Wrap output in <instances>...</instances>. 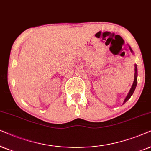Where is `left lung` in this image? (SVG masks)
<instances>
[{
    "instance_id": "obj_1",
    "label": "left lung",
    "mask_w": 151,
    "mask_h": 151,
    "mask_svg": "<svg viewBox=\"0 0 151 151\" xmlns=\"http://www.w3.org/2000/svg\"><path fill=\"white\" fill-rule=\"evenodd\" d=\"M129 48H130V52H131L133 54V51H132V50L131 49V47H130V46H129ZM134 78L133 83H132V85L131 86V88H130V91L128 92L127 96H126V97L125 98V99H124L123 104H125L126 102L129 99L130 97H131V96L132 95V94H133L134 90H135L137 84V68L136 64H134Z\"/></svg>"
}]
</instances>
